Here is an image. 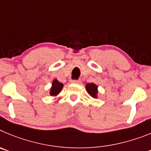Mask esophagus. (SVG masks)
I'll use <instances>...</instances> for the list:
<instances>
[{
  "label": "esophagus",
  "mask_w": 151,
  "mask_h": 151,
  "mask_svg": "<svg viewBox=\"0 0 151 151\" xmlns=\"http://www.w3.org/2000/svg\"><path fill=\"white\" fill-rule=\"evenodd\" d=\"M81 81V80H73V81H71V83H80Z\"/></svg>",
  "instance_id": "34e87169"
}]
</instances>
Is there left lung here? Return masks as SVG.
Returning <instances> with one entry per match:
<instances>
[{
  "label": "left lung",
  "mask_w": 151,
  "mask_h": 151,
  "mask_svg": "<svg viewBox=\"0 0 151 151\" xmlns=\"http://www.w3.org/2000/svg\"><path fill=\"white\" fill-rule=\"evenodd\" d=\"M86 89L87 91L88 94L93 99H98L99 97V90H98V86L93 83H88L86 84Z\"/></svg>",
  "instance_id": "left-lung-1"
}]
</instances>
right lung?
Returning a JSON list of instances; mask_svg holds the SVG:
<instances>
[{"label": "right lung", "instance_id": "obj_1", "mask_svg": "<svg viewBox=\"0 0 151 151\" xmlns=\"http://www.w3.org/2000/svg\"><path fill=\"white\" fill-rule=\"evenodd\" d=\"M64 86V84L59 82L57 79H54L52 83V86L50 89V96H57L62 91V88Z\"/></svg>", "mask_w": 151, "mask_h": 151}]
</instances>
